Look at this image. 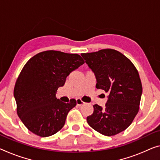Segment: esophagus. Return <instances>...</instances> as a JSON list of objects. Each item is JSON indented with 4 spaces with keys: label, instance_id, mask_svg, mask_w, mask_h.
Here are the masks:
<instances>
[{
    "label": "esophagus",
    "instance_id": "obj_1",
    "mask_svg": "<svg viewBox=\"0 0 160 160\" xmlns=\"http://www.w3.org/2000/svg\"><path fill=\"white\" fill-rule=\"evenodd\" d=\"M84 104V102H83V101L81 99H77V104L78 106H81Z\"/></svg>",
    "mask_w": 160,
    "mask_h": 160
}]
</instances>
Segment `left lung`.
I'll use <instances>...</instances> for the list:
<instances>
[{
    "label": "left lung",
    "mask_w": 160,
    "mask_h": 160,
    "mask_svg": "<svg viewBox=\"0 0 160 160\" xmlns=\"http://www.w3.org/2000/svg\"><path fill=\"white\" fill-rule=\"evenodd\" d=\"M94 72L96 87L109 94L104 108L98 104L87 117L89 126L105 136H114L126 129L139 109L142 86L138 71L128 58L114 49L82 53Z\"/></svg>",
    "instance_id": "1"
}]
</instances>
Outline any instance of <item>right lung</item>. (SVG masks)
I'll return each instance as SVG.
<instances>
[{"label": "right lung", "mask_w": 160, "mask_h": 160, "mask_svg": "<svg viewBox=\"0 0 160 160\" xmlns=\"http://www.w3.org/2000/svg\"><path fill=\"white\" fill-rule=\"evenodd\" d=\"M84 63L77 53L49 50L31 58L17 78L13 94L17 114L29 131L41 137L56 134L64 126L74 99L63 103L56 97L66 77Z\"/></svg>", "instance_id": "1"}]
</instances>
